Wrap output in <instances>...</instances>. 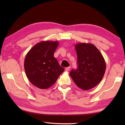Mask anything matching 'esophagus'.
Returning a JSON list of instances; mask_svg holds the SVG:
<instances>
[{
    "label": "esophagus",
    "instance_id": "34e87169",
    "mask_svg": "<svg viewBox=\"0 0 125 125\" xmlns=\"http://www.w3.org/2000/svg\"><path fill=\"white\" fill-rule=\"evenodd\" d=\"M70 68H71V67L70 66H69V67H66V68H65V71H68L69 70V69H70Z\"/></svg>",
    "mask_w": 125,
    "mask_h": 125
}]
</instances>
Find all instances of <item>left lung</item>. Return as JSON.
Listing matches in <instances>:
<instances>
[{
    "mask_svg": "<svg viewBox=\"0 0 125 125\" xmlns=\"http://www.w3.org/2000/svg\"><path fill=\"white\" fill-rule=\"evenodd\" d=\"M75 48L78 69L69 74L75 84L84 90H89L100 83L104 75L106 63L103 55L93 44L78 43Z\"/></svg>",
    "mask_w": 125,
    "mask_h": 125,
    "instance_id": "obj_1",
    "label": "left lung"
}]
</instances>
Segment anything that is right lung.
Masks as SVG:
<instances>
[{
	"label": "right lung",
	"mask_w": 125,
	"mask_h": 125,
	"mask_svg": "<svg viewBox=\"0 0 125 125\" xmlns=\"http://www.w3.org/2000/svg\"><path fill=\"white\" fill-rule=\"evenodd\" d=\"M58 41H44L33 46L26 54L24 68L29 81L41 89L53 85L64 69L54 57Z\"/></svg>",
	"instance_id": "add662e5"
}]
</instances>
